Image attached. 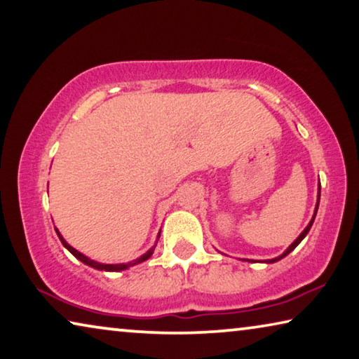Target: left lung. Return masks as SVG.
<instances>
[{
    "instance_id": "8db88e82",
    "label": "left lung",
    "mask_w": 359,
    "mask_h": 359,
    "mask_svg": "<svg viewBox=\"0 0 359 359\" xmlns=\"http://www.w3.org/2000/svg\"><path fill=\"white\" fill-rule=\"evenodd\" d=\"M321 187L318 186V198H316V205H315V211H313V216H312V219H310V222L307 224V227L304 229V231L301 232V235H299V237L294 240V242H292L290 246H287V248L285 250V252L283 255H280V256H277V257H273V259H266V261H262V262H266V264H273V262H277V261H280V259H283L285 256H287L290 255V252L296 248V246L302 242V240L305 238V235L309 233V231H310V227H312V224H313V221H315V216H316V211H318V205H320V191ZM243 261H248V262H255V261H251V259H243Z\"/></svg>"
}]
</instances>
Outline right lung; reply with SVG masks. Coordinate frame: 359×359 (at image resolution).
Here are the masks:
<instances>
[{"label": "right lung", "mask_w": 359, "mask_h": 359, "mask_svg": "<svg viewBox=\"0 0 359 359\" xmlns=\"http://www.w3.org/2000/svg\"><path fill=\"white\" fill-rule=\"evenodd\" d=\"M55 232H57L58 238H60V242L63 243L65 248H67L69 252H72V255L76 257V259H79L81 262H84L86 266H89V267H93V269H97V270H103V272H122V270H127L128 267H133V266H137V264H141V262L148 261L149 257L152 256V252H154V250H156V245H157L158 237H161V232H158L154 246H151V248H149L148 251H146L144 255H141L140 257H137V259H133V261H130V262H126V264H103V262L93 261V259H90V257H87L86 255H82V252H79L78 250H74L73 246L69 245V243H67V240H65V238L62 237V233L58 232V229H55Z\"/></svg>", "instance_id": "1"}]
</instances>
